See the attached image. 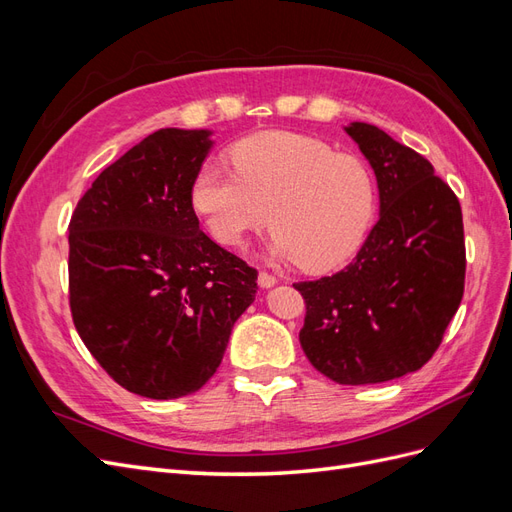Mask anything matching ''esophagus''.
Instances as JSON below:
<instances>
[{"label":"esophagus","mask_w":512,"mask_h":512,"mask_svg":"<svg viewBox=\"0 0 512 512\" xmlns=\"http://www.w3.org/2000/svg\"><path fill=\"white\" fill-rule=\"evenodd\" d=\"M258 284H260L262 288H271V286L277 284V277L271 275L269 271H260V273H258Z\"/></svg>","instance_id":"34e87169"}]
</instances>
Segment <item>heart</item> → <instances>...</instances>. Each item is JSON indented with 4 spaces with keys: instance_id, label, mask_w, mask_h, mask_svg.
<instances>
[{
    "instance_id": "obj_1",
    "label": "heart",
    "mask_w": 512,
    "mask_h": 512,
    "mask_svg": "<svg viewBox=\"0 0 512 512\" xmlns=\"http://www.w3.org/2000/svg\"><path fill=\"white\" fill-rule=\"evenodd\" d=\"M230 162L235 173L203 164L190 188L215 241L241 250L271 222V252L305 271L335 269L359 250L376 205L363 160L312 136L260 132L232 145Z\"/></svg>"
}]
</instances>
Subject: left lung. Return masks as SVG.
Masks as SVG:
<instances>
[{"label": "left lung", "instance_id": "8db88e82", "mask_svg": "<svg viewBox=\"0 0 512 512\" xmlns=\"http://www.w3.org/2000/svg\"><path fill=\"white\" fill-rule=\"evenodd\" d=\"M346 132L374 168L380 220L335 275L294 284L299 342L337 384H376L421 369L442 344L466 284L461 205L421 153L369 123Z\"/></svg>", "mask_w": 512, "mask_h": 512}]
</instances>
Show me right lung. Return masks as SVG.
I'll return each instance as SVG.
<instances>
[{
	"mask_svg": "<svg viewBox=\"0 0 512 512\" xmlns=\"http://www.w3.org/2000/svg\"><path fill=\"white\" fill-rule=\"evenodd\" d=\"M209 147L205 130L149 134L68 224L74 327L108 376L149 399L198 391L258 290V271L198 226L190 188Z\"/></svg>",
	"mask_w": 512,
	"mask_h": 512,
	"instance_id": "add662e5",
	"label": "right lung"
}]
</instances>
